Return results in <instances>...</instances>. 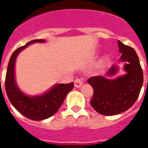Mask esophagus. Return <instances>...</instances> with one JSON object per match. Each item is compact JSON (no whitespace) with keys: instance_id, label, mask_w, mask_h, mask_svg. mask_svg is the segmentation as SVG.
Listing matches in <instances>:
<instances>
[{"instance_id":"34e87169","label":"esophagus","mask_w":148,"mask_h":148,"mask_svg":"<svg viewBox=\"0 0 148 148\" xmlns=\"http://www.w3.org/2000/svg\"><path fill=\"white\" fill-rule=\"evenodd\" d=\"M82 84H83V82L80 78H77V79L74 80V86L77 87V88H79V87L82 86Z\"/></svg>"}]
</instances>
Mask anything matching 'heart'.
<instances>
[{
  "label": "heart",
  "instance_id": "obj_1",
  "mask_svg": "<svg viewBox=\"0 0 148 148\" xmlns=\"http://www.w3.org/2000/svg\"><path fill=\"white\" fill-rule=\"evenodd\" d=\"M109 55H105L102 58H101V60L100 61L99 63V66L101 68H104L106 66V65L109 63Z\"/></svg>",
  "mask_w": 148,
  "mask_h": 148
}]
</instances>
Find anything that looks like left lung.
<instances>
[{
	"instance_id": "obj_1",
	"label": "left lung",
	"mask_w": 148,
	"mask_h": 148,
	"mask_svg": "<svg viewBox=\"0 0 148 148\" xmlns=\"http://www.w3.org/2000/svg\"><path fill=\"white\" fill-rule=\"evenodd\" d=\"M121 56L119 62H124L126 74L111 79L117 73L118 65L114 64L105 76H95L88 79L93 89L90 104L98 113L113 116L127 111L136 101L143 82V71L136 52L132 47L118 40Z\"/></svg>"
}]
</instances>
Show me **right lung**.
Segmentation results:
<instances>
[{"instance_id": "add662e5", "label": "right lung", "mask_w": 148, "mask_h": 148, "mask_svg": "<svg viewBox=\"0 0 148 148\" xmlns=\"http://www.w3.org/2000/svg\"><path fill=\"white\" fill-rule=\"evenodd\" d=\"M35 42H45V40H32L12 53L6 72L5 91L12 105L19 112L32 121H42L51 117L58 111L67 93L73 89L74 83L55 84L47 92L36 96H28L20 90L15 78L16 60L20 52Z\"/></svg>"}]
</instances>
